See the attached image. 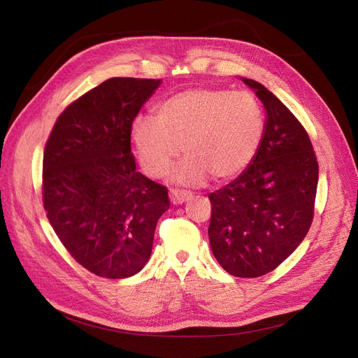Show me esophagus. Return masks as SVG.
I'll use <instances>...</instances> for the list:
<instances>
[{
  "mask_svg": "<svg viewBox=\"0 0 358 358\" xmlns=\"http://www.w3.org/2000/svg\"><path fill=\"white\" fill-rule=\"evenodd\" d=\"M192 194L188 191H179V189H171L170 191V201L173 204H182L188 200H191Z\"/></svg>",
  "mask_w": 358,
  "mask_h": 358,
  "instance_id": "34e87169",
  "label": "esophagus"
}]
</instances>
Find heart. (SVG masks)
Wrapping results in <instances>:
<instances>
[{
	"instance_id": "1",
	"label": "heart",
	"mask_w": 358,
	"mask_h": 358,
	"mask_svg": "<svg viewBox=\"0 0 358 358\" xmlns=\"http://www.w3.org/2000/svg\"><path fill=\"white\" fill-rule=\"evenodd\" d=\"M266 131L262 103L249 91L197 88L169 96L157 119L138 116L131 142L140 167L158 178L182 148L187 154L170 179L180 185H200L237 178L254 161Z\"/></svg>"
}]
</instances>
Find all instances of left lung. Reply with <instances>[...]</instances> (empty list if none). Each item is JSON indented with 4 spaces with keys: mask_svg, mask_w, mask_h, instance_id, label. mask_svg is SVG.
Segmentation results:
<instances>
[{
    "mask_svg": "<svg viewBox=\"0 0 358 358\" xmlns=\"http://www.w3.org/2000/svg\"><path fill=\"white\" fill-rule=\"evenodd\" d=\"M266 110L254 161L229 185L210 192L209 242L216 262L237 278L275 270L305 239L313 218L318 162L297 117L264 85L241 78Z\"/></svg>",
    "mask_w": 358,
    "mask_h": 358,
    "instance_id": "obj_1",
    "label": "left lung"
}]
</instances>
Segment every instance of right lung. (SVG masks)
I'll list each match as a JSON object with an SVG mask.
<instances>
[{"label": "right lung", "mask_w": 358, "mask_h": 358, "mask_svg": "<svg viewBox=\"0 0 358 358\" xmlns=\"http://www.w3.org/2000/svg\"><path fill=\"white\" fill-rule=\"evenodd\" d=\"M161 79L113 78L61 113L43 157L46 216L71 257L96 276L129 278L152 252L167 188L136 170L131 125Z\"/></svg>", "instance_id": "right-lung-1"}]
</instances>
